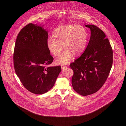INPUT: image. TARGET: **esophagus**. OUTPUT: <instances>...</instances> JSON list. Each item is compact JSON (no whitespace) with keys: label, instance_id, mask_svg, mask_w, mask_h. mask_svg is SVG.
Returning a JSON list of instances; mask_svg holds the SVG:
<instances>
[{"label":"esophagus","instance_id":"1","mask_svg":"<svg viewBox=\"0 0 126 126\" xmlns=\"http://www.w3.org/2000/svg\"><path fill=\"white\" fill-rule=\"evenodd\" d=\"M61 67L62 69H65L66 68V66H64V65H61Z\"/></svg>","mask_w":126,"mask_h":126}]
</instances>
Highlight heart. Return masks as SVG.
Returning <instances> with one entry per match:
<instances>
[{
    "instance_id": "obj_1",
    "label": "heart",
    "mask_w": 126,
    "mask_h": 126,
    "mask_svg": "<svg viewBox=\"0 0 126 126\" xmlns=\"http://www.w3.org/2000/svg\"><path fill=\"white\" fill-rule=\"evenodd\" d=\"M53 37L48 38L47 47L49 52L55 57L60 56L55 63L58 65L68 63L74 55L77 57L84 51L87 41V33L83 26L77 25H62L56 28Z\"/></svg>"
}]
</instances>
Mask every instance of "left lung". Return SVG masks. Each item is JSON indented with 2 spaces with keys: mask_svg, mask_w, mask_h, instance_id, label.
Segmentation results:
<instances>
[{
  "mask_svg": "<svg viewBox=\"0 0 126 126\" xmlns=\"http://www.w3.org/2000/svg\"><path fill=\"white\" fill-rule=\"evenodd\" d=\"M91 30L88 44L84 53L70 64L73 70L72 86L78 94L86 96L101 88L108 78L113 62V51L104 32L94 25Z\"/></svg>",
  "mask_w": 126,
  "mask_h": 126,
  "instance_id": "left-lung-1",
  "label": "left lung"
}]
</instances>
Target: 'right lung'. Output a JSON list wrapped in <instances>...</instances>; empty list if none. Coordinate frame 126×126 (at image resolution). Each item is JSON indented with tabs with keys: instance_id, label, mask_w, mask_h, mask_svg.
Listing matches in <instances>:
<instances>
[{
	"instance_id": "obj_1",
	"label": "right lung",
	"mask_w": 126,
	"mask_h": 126,
	"mask_svg": "<svg viewBox=\"0 0 126 126\" xmlns=\"http://www.w3.org/2000/svg\"><path fill=\"white\" fill-rule=\"evenodd\" d=\"M48 37V31L30 23L20 31L15 46V72L24 87L37 94L50 90L61 70L60 66H48L53 58L47 47Z\"/></svg>"
}]
</instances>
